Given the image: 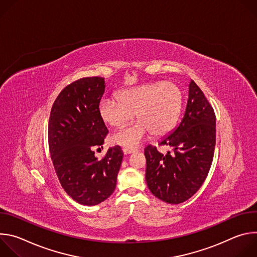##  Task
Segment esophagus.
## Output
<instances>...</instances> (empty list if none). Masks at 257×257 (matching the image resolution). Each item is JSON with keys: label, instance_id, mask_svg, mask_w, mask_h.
Returning a JSON list of instances; mask_svg holds the SVG:
<instances>
[{"label": "esophagus", "instance_id": "esophagus-1", "mask_svg": "<svg viewBox=\"0 0 257 257\" xmlns=\"http://www.w3.org/2000/svg\"><path fill=\"white\" fill-rule=\"evenodd\" d=\"M123 153H124V155H130V154L134 153V150L128 149V148H124V149H123Z\"/></svg>", "mask_w": 257, "mask_h": 257}]
</instances>
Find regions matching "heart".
<instances>
[{
	"label": "heart",
	"instance_id": "obj_1",
	"mask_svg": "<svg viewBox=\"0 0 257 257\" xmlns=\"http://www.w3.org/2000/svg\"><path fill=\"white\" fill-rule=\"evenodd\" d=\"M182 91L173 82L158 81L124 89L118 98L104 97L98 103L103 123L120 128L134 117L135 124L114 133L109 141L123 148L135 149L150 132L162 136L172 130L180 115Z\"/></svg>",
	"mask_w": 257,
	"mask_h": 257
}]
</instances>
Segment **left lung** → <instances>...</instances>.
Segmentation results:
<instances>
[{"label":"left lung","instance_id":"8db88e82","mask_svg":"<svg viewBox=\"0 0 257 257\" xmlns=\"http://www.w3.org/2000/svg\"><path fill=\"white\" fill-rule=\"evenodd\" d=\"M173 153L166 156L146 146L145 180L159 199L179 204L193 196L204 182L215 146V115L201 89L191 80L184 117L161 141Z\"/></svg>","mask_w":257,"mask_h":257}]
</instances>
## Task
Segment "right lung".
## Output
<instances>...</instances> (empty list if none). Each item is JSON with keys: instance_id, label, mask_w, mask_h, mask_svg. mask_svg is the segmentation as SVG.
<instances>
[{"instance_id": "obj_1", "label": "right lung", "mask_w": 257, "mask_h": 257, "mask_svg": "<svg viewBox=\"0 0 257 257\" xmlns=\"http://www.w3.org/2000/svg\"><path fill=\"white\" fill-rule=\"evenodd\" d=\"M104 87L102 77L69 84L56 98L49 121V148L61 185L72 199L88 206L112 195L123 159L118 145L101 160L94 157L107 134L98 115Z\"/></svg>"}]
</instances>
